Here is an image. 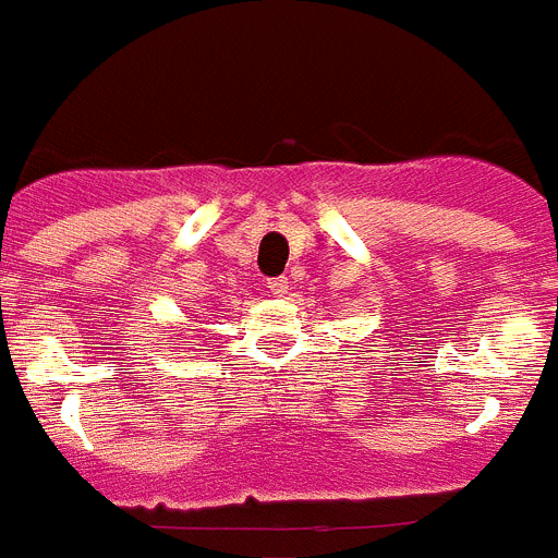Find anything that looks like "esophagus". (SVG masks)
Instances as JSON below:
<instances>
[{
    "mask_svg": "<svg viewBox=\"0 0 558 558\" xmlns=\"http://www.w3.org/2000/svg\"><path fill=\"white\" fill-rule=\"evenodd\" d=\"M289 278H275V280H269V291H272L275 298H286V294H289Z\"/></svg>",
    "mask_w": 558,
    "mask_h": 558,
    "instance_id": "obj_1",
    "label": "esophagus"
}]
</instances>
